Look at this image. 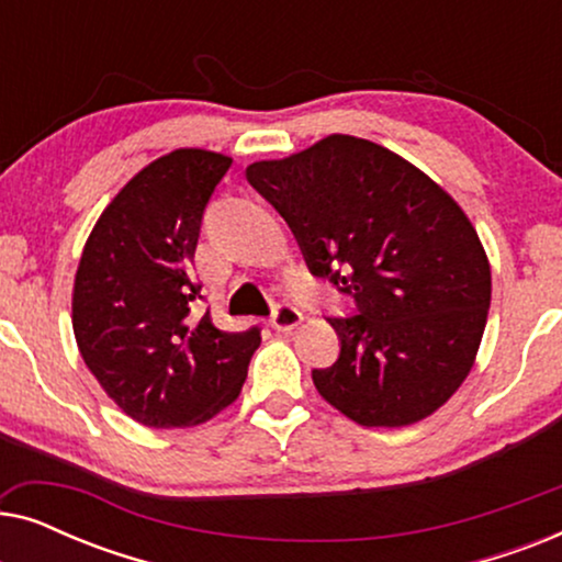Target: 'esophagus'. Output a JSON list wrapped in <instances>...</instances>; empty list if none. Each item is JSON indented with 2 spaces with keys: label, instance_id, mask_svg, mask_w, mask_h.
<instances>
[{
  "label": "esophagus",
  "instance_id": "esophagus-1",
  "mask_svg": "<svg viewBox=\"0 0 562 562\" xmlns=\"http://www.w3.org/2000/svg\"><path fill=\"white\" fill-rule=\"evenodd\" d=\"M302 319H304L302 312L291 304H279L271 314V325L273 329H279V333H291V329L302 325Z\"/></svg>",
  "mask_w": 562,
  "mask_h": 562
}]
</instances>
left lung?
<instances>
[{
	"mask_svg": "<svg viewBox=\"0 0 562 562\" xmlns=\"http://www.w3.org/2000/svg\"><path fill=\"white\" fill-rule=\"evenodd\" d=\"M296 235L306 266L356 299L329 319L340 358L312 371L319 396L363 427H406L471 373L486 329L491 266L460 204L379 143L327 135L245 168Z\"/></svg>",
	"mask_w": 562,
	"mask_h": 562,
	"instance_id": "obj_1",
	"label": "left lung"
}]
</instances>
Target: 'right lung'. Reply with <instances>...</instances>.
Masks as SVG:
<instances>
[{"label": "right lung", "instance_id": "obj_1", "mask_svg": "<svg viewBox=\"0 0 562 562\" xmlns=\"http://www.w3.org/2000/svg\"><path fill=\"white\" fill-rule=\"evenodd\" d=\"M233 158L179 148L137 171L99 214L74 279L83 363L145 427H196L240 396L260 329L225 333L196 314L199 229Z\"/></svg>", "mask_w": 562, "mask_h": 562}]
</instances>
